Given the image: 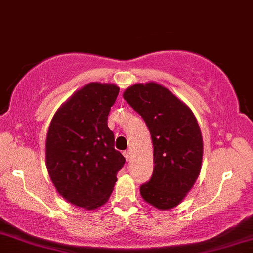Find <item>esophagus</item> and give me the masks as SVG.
<instances>
[{
    "label": "esophagus",
    "instance_id": "34e87169",
    "mask_svg": "<svg viewBox=\"0 0 253 253\" xmlns=\"http://www.w3.org/2000/svg\"><path fill=\"white\" fill-rule=\"evenodd\" d=\"M123 155H124V157H126V160L129 161V160H130V156H131V151H130V150H126V151L123 152Z\"/></svg>",
    "mask_w": 253,
    "mask_h": 253
}]
</instances>
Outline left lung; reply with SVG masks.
Here are the masks:
<instances>
[{
	"mask_svg": "<svg viewBox=\"0 0 253 253\" xmlns=\"http://www.w3.org/2000/svg\"><path fill=\"white\" fill-rule=\"evenodd\" d=\"M123 97L143 117L154 145V172L139 191L146 203L169 210L185 198L202 168L203 138L195 115L169 89L137 83Z\"/></svg>",
	"mask_w": 253,
	"mask_h": 253,
	"instance_id": "1",
	"label": "left lung"
}]
</instances>
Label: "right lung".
I'll list each match as a JSON object with an SVG mask.
<instances>
[{
	"label": "right lung",
	"instance_id": "obj_1",
	"mask_svg": "<svg viewBox=\"0 0 253 253\" xmlns=\"http://www.w3.org/2000/svg\"><path fill=\"white\" fill-rule=\"evenodd\" d=\"M118 92L116 84H86L58 108L46 133L45 163L52 184L65 201L85 210L107 203L126 162L108 127Z\"/></svg>",
	"mask_w": 253,
	"mask_h": 253
}]
</instances>
